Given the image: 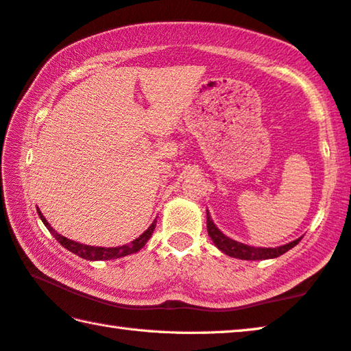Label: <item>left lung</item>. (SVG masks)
I'll list each match as a JSON object with an SVG mask.
<instances>
[{
    "label": "left lung",
    "mask_w": 351,
    "mask_h": 351,
    "mask_svg": "<svg viewBox=\"0 0 351 351\" xmlns=\"http://www.w3.org/2000/svg\"><path fill=\"white\" fill-rule=\"evenodd\" d=\"M207 232L210 234V238L213 239L215 245L219 248L222 253L228 254L232 258H238V259H245V261H259V259H271V258H278L284 254L285 252H289L290 248L295 247L301 238H298L295 241H291L290 244H285L276 248H261V247H250L245 244H241V242L233 241L230 238H227L224 233H222L218 227L213 224L212 218H210V213L207 210Z\"/></svg>",
    "instance_id": "8db88e82"
}]
</instances>
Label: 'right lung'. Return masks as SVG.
Returning <instances> with one entry per match:
<instances>
[{
    "label": "right lung",
    "instance_id": "obj_1",
    "mask_svg": "<svg viewBox=\"0 0 351 351\" xmlns=\"http://www.w3.org/2000/svg\"><path fill=\"white\" fill-rule=\"evenodd\" d=\"M38 215H40L41 221L46 224L47 230L53 234L55 239L60 242L62 247H66L69 252H72L75 254H78V256L88 259V261H103V259H117V258H123L127 256V254H132V253H136L141 250V248L145 245V242L149 241V238L152 237V233L155 230V226H156V221H154V224H152L147 230H145L141 237L136 238L135 241H132L130 244H125V245H121V247H112V248H106V247H90V245H84V244H80V242H75V241H70L64 237H61V234L56 233L52 227H50L49 222L44 218L43 213L40 212V208H38Z\"/></svg>",
    "mask_w": 351,
    "mask_h": 351
}]
</instances>
